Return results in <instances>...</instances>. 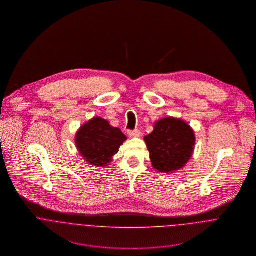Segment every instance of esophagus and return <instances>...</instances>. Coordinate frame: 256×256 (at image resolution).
<instances>
[{
	"instance_id": "34e87169",
	"label": "esophagus",
	"mask_w": 256,
	"mask_h": 256,
	"mask_svg": "<svg viewBox=\"0 0 256 256\" xmlns=\"http://www.w3.org/2000/svg\"><path fill=\"white\" fill-rule=\"evenodd\" d=\"M140 130H134V131H128V137L129 138H139L141 137Z\"/></svg>"
}]
</instances>
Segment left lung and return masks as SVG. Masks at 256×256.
<instances>
[{
    "mask_svg": "<svg viewBox=\"0 0 256 256\" xmlns=\"http://www.w3.org/2000/svg\"><path fill=\"white\" fill-rule=\"evenodd\" d=\"M144 140L152 168L162 174L182 168L192 156L195 146L193 129L184 120L174 117L156 121L154 131Z\"/></svg>",
    "mask_w": 256,
    "mask_h": 256,
    "instance_id": "left-lung-1",
    "label": "left lung"
}]
</instances>
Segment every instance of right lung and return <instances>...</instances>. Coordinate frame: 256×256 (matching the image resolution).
Masks as SVG:
<instances>
[{
  "label": "right lung",
  "instance_id": "obj_1",
  "mask_svg": "<svg viewBox=\"0 0 256 256\" xmlns=\"http://www.w3.org/2000/svg\"><path fill=\"white\" fill-rule=\"evenodd\" d=\"M126 136L117 127L100 117H94L80 126L74 138V144L80 156L90 166H108Z\"/></svg>",
  "mask_w": 256,
  "mask_h": 256
}]
</instances>
